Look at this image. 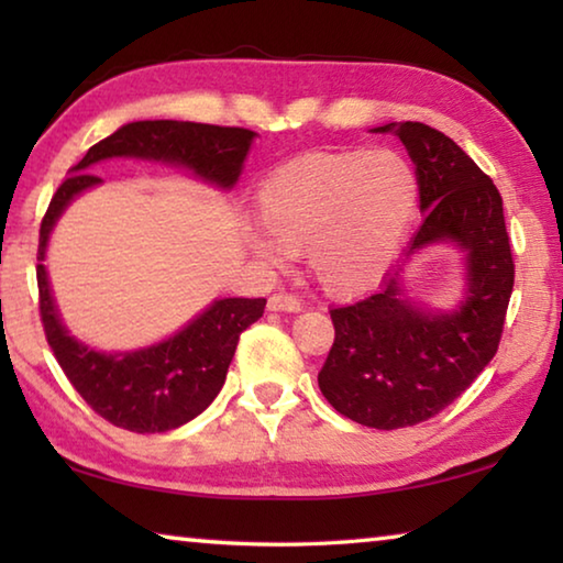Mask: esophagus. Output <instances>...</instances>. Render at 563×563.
<instances>
[{
  "label": "esophagus",
  "mask_w": 563,
  "mask_h": 563,
  "mask_svg": "<svg viewBox=\"0 0 563 563\" xmlns=\"http://www.w3.org/2000/svg\"><path fill=\"white\" fill-rule=\"evenodd\" d=\"M268 310H273V312H300L302 302L290 292H273L268 298Z\"/></svg>",
  "instance_id": "34e87169"
}]
</instances>
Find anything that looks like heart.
I'll return each mask as SVG.
<instances>
[{
  "instance_id": "obj_1",
  "label": "heart",
  "mask_w": 563,
  "mask_h": 563,
  "mask_svg": "<svg viewBox=\"0 0 563 563\" xmlns=\"http://www.w3.org/2000/svg\"><path fill=\"white\" fill-rule=\"evenodd\" d=\"M417 201V174L397 151L305 154L263 178L255 206L268 238H253V247L273 263L305 251L322 290L357 295L393 265Z\"/></svg>"
}]
</instances>
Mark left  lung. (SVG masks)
<instances>
[{"label":"left lung","instance_id":"left-lung-1","mask_svg":"<svg viewBox=\"0 0 563 563\" xmlns=\"http://www.w3.org/2000/svg\"><path fill=\"white\" fill-rule=\"evenodd\" d=\"M373 131H395L417 166L424 223L407 255L440 241L466 253V295L452 312L415 308L399 268L377 292L330 310L335 342L320 393L352 422L399 430L440 415L497 355L514 258L497 186L450 136L419 121Z\"/></svg>","mask_w":563,"mask_h":563}]
</instances>
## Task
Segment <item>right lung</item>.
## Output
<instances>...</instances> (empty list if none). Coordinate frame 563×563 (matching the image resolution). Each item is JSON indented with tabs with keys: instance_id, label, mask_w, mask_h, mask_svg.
<instances>
[{
	"instance_id": "1",
	"label": "right lung",
	"mask_w": 563,
	"mask_h": 563,
	"mask_svg": "<svg viewBox=\"0 0 563 563\" xmlns=\"http://www.w3.org/2000/svg\"><path fill=\"white\" fill-rule=\"evenodd\" d=\"M255 133L238 126L194 121H133L93 144L56 188L40 228L36 285L44 335L76 393L93 412L121 430L168 432L201 415L225 383L241 332L263 316L265 298L216 300L194 322L158 345L103 355L74 340L62 325L44 268L46 241L64 208L81 190L99 184L89 166L103 158L133 156L180 164L198 178L233 188Z\"/></svg>"
}]
</instances>
